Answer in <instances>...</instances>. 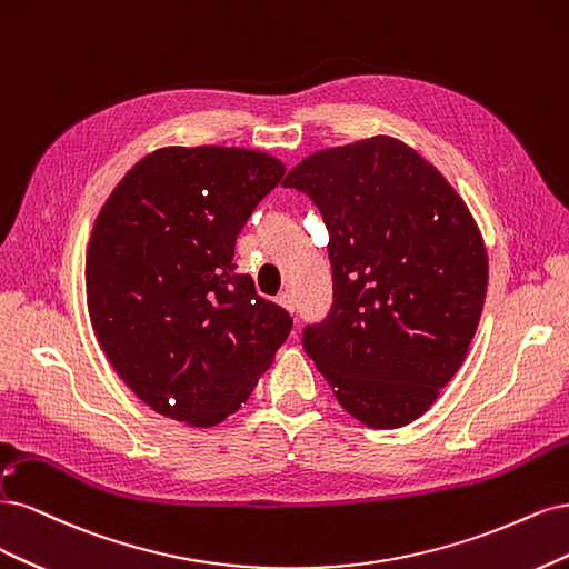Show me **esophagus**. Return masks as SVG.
I'll return each mask as SVG.
<instances>
[{
    "label": "esophagus",
    "mask_w": 569,
    "mask_h": 569,
    "mask_svg": "<svg viewBox=\"0 0 569 569\" xmlns=\"http://www.w3.org/2000/svg\"><path fill=\"white\" fill-rule=\"evenodd\" d=\"M277 302H279L286 311H290V315L298 309V302H296V296H292V290H283L281 296L277 298Z\"/></svg>",
    "instance_id": "esophagus-1"
}]
</instances>
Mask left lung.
I'll return each mask as SVG.
<instances>
[{"label": "left lung", "instance_id": "8db88e82", "mask_svg": "<svg viewBox=\"0 0 569 569\" xmlns=\"http://www.w3.org/2000/svg\"><path fill=\"white\" fill-rule=\"evenodd\" d=\"M328 229L333 307L302 347L369 428L423 416L461 369L487 296V248L463 198L395 137L307 156L283 179Z\"/></svg>", "mask_w": 569, "mask_h": 569}]
</instances>
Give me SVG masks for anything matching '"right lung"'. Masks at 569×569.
<instances>
[{"mask_svg": "<svg viewBox=\"0 0 569 569\" xmlns=\"http://www.w3.org/2000/svg\"><path fill=\"white\" fill-rule=\"evenodd\" d=\"M286 164L236 146H164L127 172L87 246V309L143 405L212 428L246 405L290 333L288 311L236 271V236Z\"/></svg>", "mask_w": 569, "mask_h": 569, "instance_id": "right-lung-1", "label": "right lung"}]
</instances>
